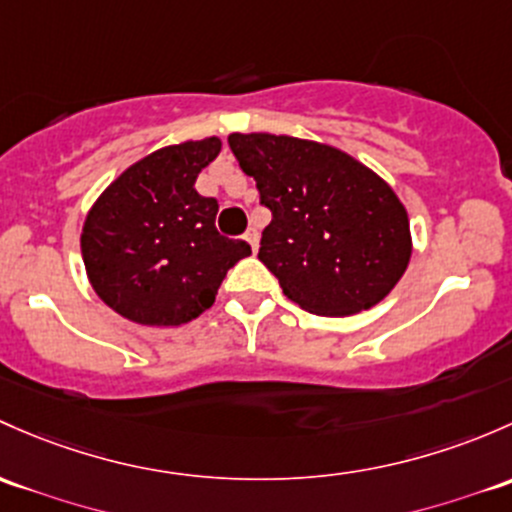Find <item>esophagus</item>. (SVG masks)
I'll return each instance as SVG.
<instances>
[{
	"label": "esophagus",
	"instance_id": "esophagus-1",
	"mask_svg": "<svg viewBox=\"0 0 512 512\" xmlns=\"http://www.w3.org/2000/svg\"><path fill=\"white\" fill-rule=\"evenodd\" d=\"M245 240L250 242L252 252H257V247H260V233H257V228H247V233H245Z\"/></svg>",
	"mask_w": 512,
	"mask_h": 512
}]
</instances>
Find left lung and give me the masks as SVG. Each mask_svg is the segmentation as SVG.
Here are the masks:
<instances>
[{"label": "left lung", "instance_id": "obj_1", "mask_svg": "<svg viewBox=\"0 0 512 512\" xmlns=\"http://www.w3.org/2000/svg\"><path fill=\"white\" fill-rule=\"evenodd\" d=\"M228 144L272 211L257 257L284 297L311 314L351 316L395 289L412 233L383 176L338 147L287 134L233 132Z\"/></svg>", "mask_w": 512, "mask_h": 512}]
</instances>
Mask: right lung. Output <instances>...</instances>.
<instances>
[{
	"label": "right lung",
	"instance_id": "1",
	"mask_svg": "<svg viewBox=\"0 0 512 512\" xmlns=\"http://www.w3.org/2000/svg\"><path fill=\"white\" fill-rule=\"evenodd\" d=\"M218 137L161 147L127 166L85 215V274L95 294L142 326H181L215 301L245 240L215 230L218 201L196 179L220 154Z\"/></svg>",
	"mask_w": 512,
	"mask_h": 512
}]
</instances>
